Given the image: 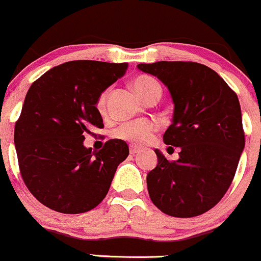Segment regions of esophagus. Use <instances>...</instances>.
<instances>
[{"label":"esophagus","mask_w":261,"mask_h":261,"mask_svg":"<svg viewBox=\"0 0 261 261\" xmlns=\"http://www.w3.org/2000/svg\"><path fill=\"white\" fill-rule=\"evenodd\" d=\"M136 152H139V147H136V146H130V154L135 155Z\"/></svg>","instance_id":"34e87169"}]
</instances>
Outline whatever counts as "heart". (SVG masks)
I'll list each match as a JSON object with an SVG mask.
<instances>
[{
	"label": "heart",
	"mask_w": 261,
	"mask_h": 261,
	"mask_svg": "<svg viewBox=\"0 0 261 261\" xmlns=\"http://www.w3.org/2000/svg\"><path fill=\"white\" fill-rule=\"evenodd\" d=\"M133 86L135 91L138 92L139 96L141 98L146 99L147 97L155 91H160V86L156 80H154L150 75L143 74L138 75L135 80L133 81ZM109 91H103L98 96L96 102V107L99 112H105L106 109V101ZM158 126L156 123L152 122L150 120H136L130 121V122H125L122 125L118 126L115 130L114 135L117 139L125 140L130 144H135V145H144V144L149 143L152 139L154 134L156 133Z\"/></svg>",
	"instance_id": "heart-1"
}]
</instances>
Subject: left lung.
<instances>
[{"instance_id": "obj_1", "label": "left lung", "mask_w": 261, "mask_h": 261, "mask_svg": "<svg viewBox=\"0 0 261 261\" xmlns=\"http://www.w3.org/2000/svg\"><path fill=\"white\" fill-rule=\"evenodd\" d=\"M159 78L174 102L167 145L179 146V159L159 150L158 164L147 173L150 199L165 215L194 217L210 211L230 188L245 146L238 94L215 70L194 62L139 64Z\"/></svg>"}]
</instances>
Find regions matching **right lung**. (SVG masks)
I'll return each mask as SVG.
<instances>
[{"instance_id": "obj_1", "label": "right lung", "mask_w": 261, "mask_h": 261, "mask_svg": "<svg viewBox=\"0 0 261 261\" xmlns=\"http://www.w3.org/2000/svg\"><path fill=\"white\" fill-rule=\"evenodd\" d=\"M127 67L74 60L51 68L29 88L15 125L18 168L31 194L50 210L70 215L98 206L127 158L120 139L98 151L83 145L84 134L103 127L97 98Z\"/></svg>"}]
</instances>
